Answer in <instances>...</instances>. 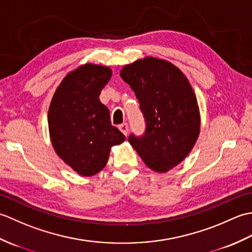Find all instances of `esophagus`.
I'll return each mask as SVG.
<instances>
[{
  "label": "esophagus",
  "mask_w": 252,
  "mask_h": 252,
  "mask_svg": "<svg viewBox=\"0 0 252 252\" xmlns=\"http://www.w3.org/2000/svg\"><path fill=\"white\" fill-rule=\"evenodd\" d=\"M119 129L126 136L127 135V133H129V126H127V123H122V125L119 126Z\"/></svg>",
  "instance_id": "34e87169"
}]
</instances>
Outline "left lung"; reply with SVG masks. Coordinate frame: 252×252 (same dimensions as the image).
Masks as SVG:
<instances>
[{
  "label": "left lung",
  "instance_id": "8db88e82",
  "mask_svg": "<svg viewBox=\"0 0 252 252\" xmlns=\"http://www.w3.org/2000/svg\"><path fill=\"white\" fill-rule=\"evenodd\" d=\"M121 78L134 91L145 132L129 142L148 168L167 172L194 147L200 116L189 80L172 63L146 57L122 68Z\"/></svg>",
  "mask_w": 252,
  "mask_h": 252
}]
</instances>
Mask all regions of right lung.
<instances>
[{
  "label": "right lung",
  "instance_id": "1",
  "mask_svg": "<svg viewBox=\"0 0 252 252\" xmlns=\"http://www.w3.org/2000/svg\"><path fill=\"white\" fill-rule=\"evenodd\" d=\"M111 78L108 67L87 63L69 72L53 96L49 109L51 140L63 161L83 176L103 169L110 148L126 136L111 126L99 94Z\"/></svg>",
  "mask_w": 252,
  "mask_h": 252
}]
</instances>
